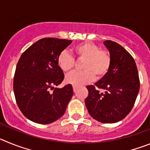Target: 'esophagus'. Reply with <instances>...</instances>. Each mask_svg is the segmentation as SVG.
Returning <instances> with one entry per match:
<instances>
[{"mask_svg":"<svg viewBox=\"0 0 150 150\" xmlns=\"http://www.w3.org/2000/svg\"><path fill=\"white\" fill-rule=\"evenodd\" d=\"M76 88H77V87H76V86H73V89H74V92H76Z\"/></svg>","mask_w":150,"mask_h":150,"instance_id":"34e87169","label":"esophagus"}]
</instances>
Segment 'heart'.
Segmentation results:
<instances>
[{"mask_svg": "<svg viewBox=\"0 0 150 150\" xmlns=\"http://www.w3.org/2000/svg\"><path fill=\"white\" fill-rule=\"evenodd\" d=\"M73 52L79 60H84V71L73 72L65 77V82L76 86H81L91 83L96 77L101 79L108 74L112 59L107 50H101L98 45L90 42L77 44L73 48ZM57 64L64 72H70L75 65L74 57L63 51L59 54Z\"/></svg>", "mask_w": 150, "mask_h": 150, "instance_id": "heart-1", "label": "heart"}]
</instances>
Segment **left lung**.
Listing matches in <instances>:
<instances>
[{"label": "left lung", "instance_id": "left-lung-1", "mask_svg": "<svg viewBox=\"0 0 150 150\" xmlns=\"http://www.w3.org/2000/svg\"><path fill=\"white\" fill-rule=\"evenodd\" d=\"M112 64L108 74L95 83L87 86L88 95L85 104L91 117L103 123L123 120L131 112L140 89L138 71L133 57L121 45L104 42ZM103 89L104 93H100Z\"/></svg>", "mask_w": 150, "mask_h": 150}]
</instances>
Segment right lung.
<instances>
[{"label": "right lung", "mask_w": 150, "mask_h": 150, "mask_svg": "<svg viewBox=\"0 0 150 150\" xmlns=\"http://www.w3.org/2000/svg\"><path fill=\"white\" fill-rule=\"evenodd\" d=\"M72 40L46 38L28 48L17 63L13 91L18 108L30 121L50 124L64 115L73 96L72 86L55 88L64 80L57 58Z\"/></svg>", "instance_id": "add662e5"}]
</instances>
